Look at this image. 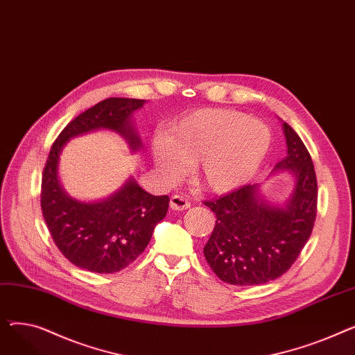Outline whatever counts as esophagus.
Here are the masks:
<instances>
[{"mask_svg":"<svg viewBox=\"0 0 355 355\" xmlns=\"http://www.w3.org/2000/svg\"><path fill=\"white\" fill-rule=\"evenodd\" d=\"M170 204H171V209H173V210H178V211L187 210V209L191 206V202L189 201L187 197H185V196H178V194H175V196L171 197Z\"/></svg>","mask_w":355,"mask_h":355,"instance_id":"esophagus-1","label":"esophagus"}]
</instances>
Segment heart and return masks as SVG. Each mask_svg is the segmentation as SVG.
<instances>
[{
	"label": "heart",
	"mask_w": 355,
	"mask_h": 355,
	"mask_svg": "<svg viewBox=\"0 0 355 355\" xmlns=\"http://www.w3.org/2000/svg\"><path fill=\"white\" fill-rule=\"evenodd\" d=\"M272 146L269 126L232 109H200L170 125L153 141L158 170L170 180L194 165L202 190L227 194L248 184Z\"/></svg>",
	"instance_id": "b5f03b06"
}]
</instances>
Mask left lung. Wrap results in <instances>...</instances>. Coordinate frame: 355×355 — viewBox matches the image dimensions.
Masks as SVG:
<instances>
[{"mask_svg": "<svg viewBox=\"0 0 355 355\" xmlns=\"http://www.w3.org/2000/svg\"><path fill=\"white\" fill-rule=\"evenodd\" d=\"M286 157L273 173L288 171L292 190L282 202H269L259 184L243 185L204 204L216 214L204 256L223 282L239 286L268 284L282 276L300 256L316 217V177L302 139L282 123Z\"/></svg>", "mask_w": 355, "mask_h": 355, "instance_id": "8db88e82", "label": "left lung"}]
</instances>
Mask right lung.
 I'll return each mask as SVG.
<instances>
[{"instance_id": "1", "label": "right lung", "mask_w": 355, "mask_h": 355, "mask_svg": "<svg viewBox=\"0 0 355 355\" xmlns=\"http://www.w3.org/2000/svg\"><path fill=\"white\" fill-rule=\"evenodd\" d=\"M145 103L142 99H105L74 118L50 149L42 178L43 217L55 246L85 270L115 273L132 263L166 216L170 198L146 193L129 177L105 200L79 201L60 184V154L71 138L98 129L114 130L128 142L130 151H139L142 142L132 115Z\"/></svg>"}]
</instances>
